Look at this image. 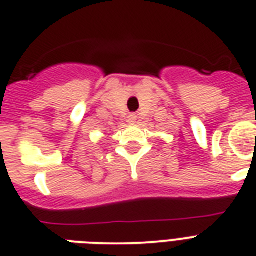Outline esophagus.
<instances>
[{
  "instance_id": "1",
  "label": "esophagus",
  "mask_w": 256,
  "mask_h": 256,
  "mask_svg": "<svg viewBox=\"0 0 256 256\" xmlns=\"http://www.w3.org/2000/svg\"><path fill=\"white\" fill-rule=\"evenodd\" d=\"M135 121H136V116H135V114H130V116H128V122H130V124H134Z\"/></svg>"
}]
</instances>
